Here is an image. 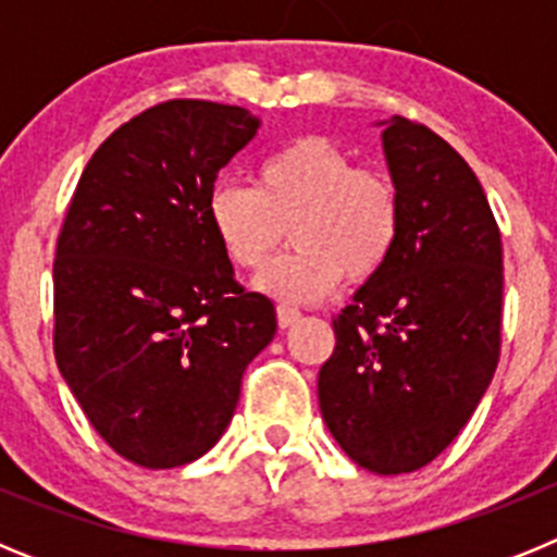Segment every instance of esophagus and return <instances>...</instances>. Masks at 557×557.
<instances>
[{
    "mask_svg": "<svg viewBox=\"0 0 557 557\" xmlns=\"http://www.w3.org/2000/svg\"><path fill=\"white\" fill-rule=\"evenodd\" d=\"M275 318H278V326L289 329V326H295V323L301 321V312H298V309H293V307H278V309H275Z\"/></svg>",
    "mask_w": 557,
    "mask_h": 557,
    "instance_id": "obj_1",
    "label": "esophagus"
}]
</instances>
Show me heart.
Returning <instances> with one entry per match:
<instances>
[{
	"label": "heart",
	"mask_w": 557,
	"mask_h": 557,
	"mask_svg": "<svg viewBox=\"0 0 557 557\" xmlns=\"http://www.w3.org/2000/svg\"><path fill=\"white\" fill-rule=\"evenodd\" d=\"M209 228L236 270H262L289 231L293 253L256 287L284 304L318 301L346 275L362 284L385 268L401 231V200L385 172L357 166L326 136H301L270 152L256 186L218 184Z\"/></svg>",
	"instance_id": "1"
}]
</instances>
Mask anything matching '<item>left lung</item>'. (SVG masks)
Segmentation results:
<instances>
[{"label":"left lung","instance_id":"obj_1","mask_svg":"<svg viewBox=\"0 0 557 557\" xmlns=\"http://www.w3.org/2000/svg\"><path fill=\"white\" fill-rule=\"evenodd\" d=\"M379 125L401 231L385 268L334 318L318 401L357 466L407 474L455 441L494 379L502 239L474 170L449 141L401 116Z\"/></svg>","mask_w":557,"mask_h":557}]
</instances>
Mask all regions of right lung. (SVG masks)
<instances>
[{"label":"right lung","instance_id":"right-lung-1","mask_svg":"<svg viewBox=\"0 0 557 557\" xmlns=\"http://www.w3.org/2000/svg\"><path fill=\"white\" fill-rule=\"evenodd\" d=\"M239 106L170 100L83 170L55 250V359L108 446L141 469L203 457L275 334L209 228L218 172L259 131Z\"/></svg>","mask_w":557,"mask_h":557}]
</instances>
